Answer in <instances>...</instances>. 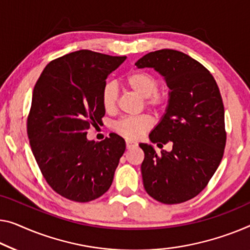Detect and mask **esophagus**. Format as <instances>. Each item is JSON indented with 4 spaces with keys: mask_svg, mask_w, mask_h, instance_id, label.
<instances>
[{
    "mask_svg": "<svg viewBox=\"0 0 250 250\" xmlns=\"http://www.w3.org/2000/svg\"><path fill=\"white\" fill-rule=\"evenodd\" d=\"M138 146V144L136 143V141H132V140H125V147L126 149H130L132 147H136Z\"/></svg>",
    "mask_w": 250,
    "mask_h": 250,
    "instance_id": "34e87169",
    "label": "esophagus"
}]
</instances>
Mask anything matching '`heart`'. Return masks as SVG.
<instances>
[{"label":"heart","mask_w":250,"mask_h":250,"mask_svg":"<svg viewBox=\"0 0 250 250\" xmlns=\"http://www.w3.org/2000/svg\"><path fill=\"white\" fill-rule=\"evenodd\" d=\"M125 84L130 91L145 99L148 106L155 110H164L168 104L169 95L165 91H159L157 77L146 70H135L125 78ZM118 87L113 83H106L102 89V104L107 112L115 109L118 102ZM152 125L151 119L146 114L138 117H125L115 121L113 129L119 135L128 139H137L143 136Z\"/></svg>","instance_id":"heart-1"}]
</instances>
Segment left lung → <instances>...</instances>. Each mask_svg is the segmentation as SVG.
<instances>
[{
    "mask_svg": "<svg viewBox=\"0 0 250 250\" xmlns=\"http://www.w3.org/2000/svg\"><path fill=\"white\" fill-rule=\"evenodd\" d=\"M135 65L154 68L170 89L166 112L149 139L173 148L157 154L151 145H139L145 189L164 204L185 202L206 188L222 159L227 135L220 91L206 67L181 51H151Z\"/></svg>",
    "mask_w": 250,
    "mask_h": 250,
    "instance_id": "1",
    "label": "left lung"
}]
</instances>
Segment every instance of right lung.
Here are the masks:
<instances>
[{"mask_svg":"<svg viewBox=\"0 0 250 250\" xmlns=\"http://www.w3.org/2000/svg\"><path fill=\"white\" fill-rule=\"evenodd\" d=\"M125 58L85 49L67 54L44 67L33 88L30 146L44 180L66 199L89 202L112 184L125 150L124 138L110 133L95 143L86 135L105 114V80Z\"/></svg>","mask_w":250,"mask_h":250,"instance_id":"1","label":"right lung"}]
</instances>
